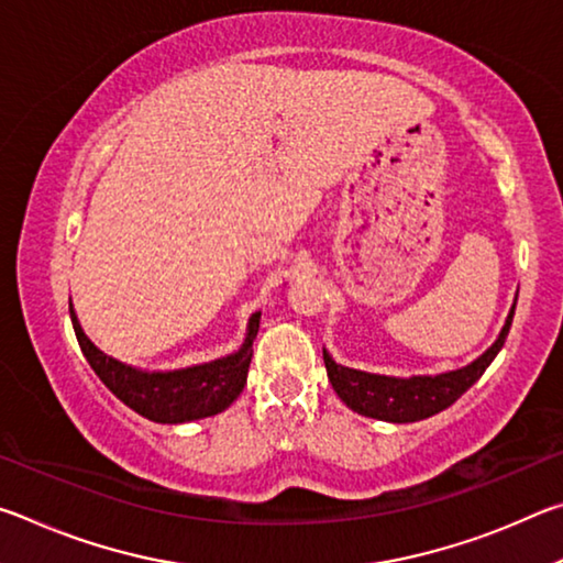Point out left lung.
<instances>
[{
	"label": "left lung",
	"instance_id": "8db88e82",
	"mask_svg": "<svg viewBox=\"0 0 563 563\" xmlns=\"http://www.w3.org/2000/svg\"><path fill=\"white\" fill-rule=\"evenodd\" d=\"M514 308H517V300H514L507 322H504L499 338L492 342V347L460 369H450V373L440 375L412 377L375 375L365 373V369L338 365L330 352L322 347L328 379L332 383V389H335L338 397L352 409V412L395 424L419 422V419L432 417L454 405L456 399L484 375V369H487L492 365V360L499 355L504 340L509 335Z\"/></svg>",
	"mask_w": 563,
	"mask_h": 563
}]
</instances>
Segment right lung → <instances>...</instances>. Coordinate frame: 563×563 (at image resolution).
<instances>
[{
    "label": "right lung",
    "mask_w": 563,
    "mask_h": 563,
    "mask_svg": "<svg viewBox=\"0 0 563 563\" xmlns=\"http://www.w3.org/2000/svg\"><path fill=\"white\" fill-rule=\"evenodd\" d=\"M71 325L79 340L84 357L93 373L133 412L158 424H184L196 419L213 417L231 407L238 395L243 393L247 367L253 357V340L261 328V312H253L247 320V332L243 345L225 357H218L201 365L180 369H141L126 365L117 357L101 352L87 338L79 325L74 305L69 302Z\"/></svg>",
    "instance_id": "right-lung-1"
}]
</instances>
